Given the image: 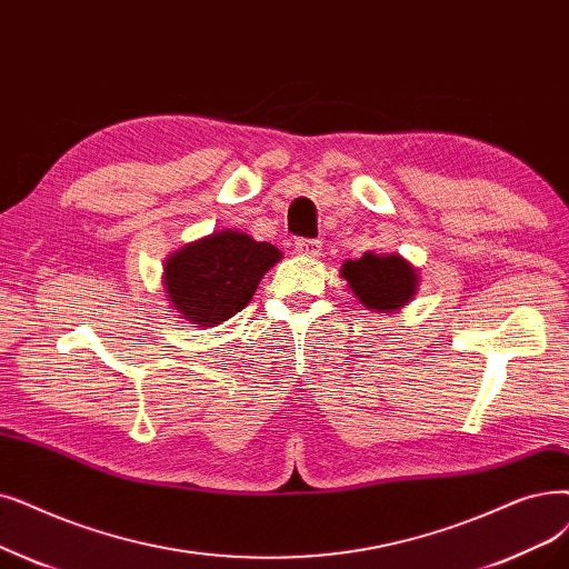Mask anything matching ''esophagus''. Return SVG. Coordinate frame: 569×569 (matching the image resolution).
<instances>
[{"label": "esophagus", "instance_id": "obj_1", "mask_svg": "<svg viewBox=\"0 0 569 569\" xmlns=\"http://www.w3.org/2000/svg\"><path fill=\"white\" fill-rule=\"evenodd\" d=\"M295 253L305 258H318L320 256V241L318 239H295Z\"/></svg>", "mask_w": 569, "mask_h": 569}]
</instances>
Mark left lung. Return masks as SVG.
<instances>
[{"label": "left lung", "mask_w": 569, "mask_h": 569, "mask_svg": "<svg viewBox=\"0 0 569 569\" xmlns=\"http://www.w3.org/2000/svg\"><path fill=\"white\" fill-rule=\"evenodd\" d=\"M341 277L367 309L390 313L405 307L418 288V274L402 256L365 253L358 260H346Z\"/></svg>", "instance_id": "obj_1"}]
</instances>
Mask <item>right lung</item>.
Returning <instances> with one entry per match:
<instances>
[{
    "label": "right lung",
    "mask_w": 569,
    "mask_h": 569,
    "mask_svg": "<svg viewBox=\"0 0 569 569\" xmlns=\"http://www.w3.org/2000/svg\"><path fill=\"white\" fill-rule=\"evenodd\" d=\"M281 260L274 243L220 230L186 243L164 262V292L188 323L216 328L251 302L264 271Z\"/></svg>",
    "instance_id": "right-lung-1"
}]
</instances>
